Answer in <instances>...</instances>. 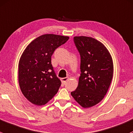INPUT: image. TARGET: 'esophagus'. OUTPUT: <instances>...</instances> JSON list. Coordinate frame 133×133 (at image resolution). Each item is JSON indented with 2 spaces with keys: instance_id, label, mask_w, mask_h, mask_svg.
Instances as JSON below:
<instances>
[{
  "instance_id": "obj_1",
  "label": "esophagus",
  "mask_w": 133,
  "mask_h": 133,
  "mask_svg": "<svg viewBox=\"0 0 133 133\" xmlns=\"http://www.w3.org/2000/svg\"><path fill=\"white\" fill-rule=\"evenodd\" d=\"M68 80V77H64L61 79V82H62L63 84H65V83Z\"/></svg>"
}]
</instances>
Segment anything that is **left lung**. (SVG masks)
<instances>
[{
    "label": "left lung",
    "instance_id": "8db88e82",
    "mask_svg": "<svg viewBox=\"0 0 133 133\" xmlns=\"http://www.w3.org/2000/svg\"><path fill=\"white\" fill-rule=\"evenodd\" d=\"M81 55V76L71 95L84 108L99 103L108 92L113 77V62L104 45L91 37L75 36Z\"/></svg>",
    "mask_w": 133,
    "mask_h": 133
}]
</instances>
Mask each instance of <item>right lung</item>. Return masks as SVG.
Instances as JSON below:
<instances>
[{
  "mask_svg": "<svg viewBox=\"0 0 133 133\" xmlns=\"http://www.w3.org/2000/svg\"><path fill=\"white\" fill-rule=\"evenodd\" d=\"M68 36L46 34L32 40L18 63V83L24 96L32 104L42 106L57 94L61 81L55 74L51 56Z\"/></svg>",
  "mask_w": 133,
  "mask_h": 133,
  "instance_id": "add662e5",
  "label": "right lung"
}]
</instances>
